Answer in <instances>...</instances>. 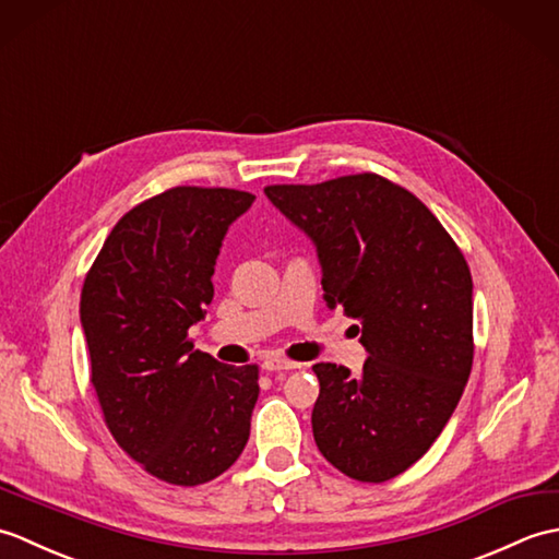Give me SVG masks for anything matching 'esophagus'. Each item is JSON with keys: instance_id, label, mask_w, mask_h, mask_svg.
<instances>
[{"instance_id": "obj_1", "label": "esophagus", "mask_w": 559, "mask_h": 559, "mask_svg": "<svg viewBox=\"0 0 559 559\" xmlns=\"http://www.w3.org/2000/svg\"><path fill=\"white\" fill-rule=\"evenodd\" d=\"M298 362H290V360H283V358H266L261 362V370L264 372H281V370H295Z\"/></svg>"}]
</instances>
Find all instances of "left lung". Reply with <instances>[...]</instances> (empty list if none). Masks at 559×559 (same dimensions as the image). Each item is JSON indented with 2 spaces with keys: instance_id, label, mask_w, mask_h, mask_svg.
I'll return each mask as SVG.
<instances>
[{
  "instance_id": "1",
  "label": "left lung",
  "mask_w": 559,
  "mask_h": 559,
  "mask_svg": "<svg viewBox=\"0 0 559 559\" xmlns=\"http://www.w3.org/2000/svg\"><path fill=\"white\" fill-rule=\"evenodd\" d=\"M310 237L324 300L358 319L360 374L317 362L314 442L348 478L384 483L411 468L439 432L473 365V281L432 211L386 177L264 187Z\"/></svg>"
}]
</instances>
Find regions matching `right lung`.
I'll use <instances>...</instances> for the list:
<instances>
[{"instance_id":"1","label":"right lung","mask_w":559,"mask_h":559,"mask_svg":"<svg viewBox=\"0 0 559 559\" xmlns=\"http://www.w3.org/2000/svg\"><path fill=\"white\" fill-rule=\"evenodd\" d=\"M254 197L173 187L117 221L81 290L91 384L115 442L170 485L209 483L249 439L259 367L213 360L187 331L206 317L230 223Z\"/></svg>"}]
</instances>
